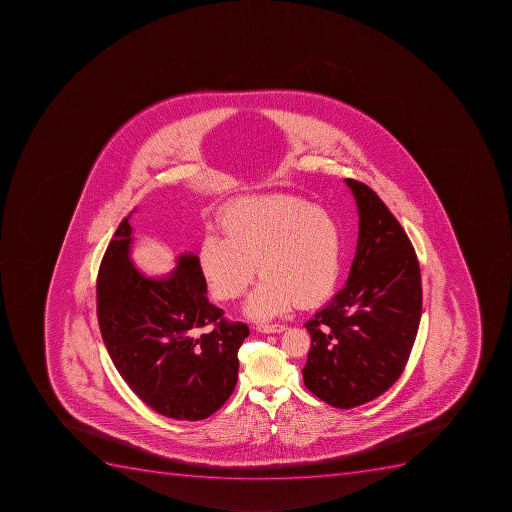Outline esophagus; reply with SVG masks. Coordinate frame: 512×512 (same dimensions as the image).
<instances>
[{
  "label": "esophagus",
  "instance_id": "esophagus-1",
  "mask_svg": "<svg viewBox=\"0 0 512 512\" xmlns=\"http://www.w3.org/2000/svg\"><path fill=\"white\" fill-rule=\"evenodd\" d=\"M256 329L262 334H279L285 331V326L284 324H259Z\"/></svg>",
  "mask_w": 512,
  "mask_h": 512
}]
</instances>
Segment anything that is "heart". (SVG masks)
Instances as JSON below:
<instances>
[{
	"label": "heart",
	"instance_id": "heart-1",
	"mask_svg": "<svg viewBox=\"0 0 512 512\" xmlns=\"http://www.w3.org/2000/svg\"><path fill=\"white\" fill-rule=\"evenodd\" d=\"M224 237L207 232L199 264L217 300L245 293L262 280L246 303L251 318L264 321L288 306H314L331 297L344 267L339 220L313 202L287 194L243 199L220 217Z\"/></svg>",
	"mask_w": 512,
	"mask_h": 512
}]
</instances>
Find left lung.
Masks as SVG:
<instances>
[{
    "label": "left lung",
    "mask_w": 512,
    "mask_h": 512,
    "mask_svg": "<svg viewBox=\"0 0 512 512\" xmlns=\"http://www.w3.org/2000/svg\"><path fill=\"white\" fill-rule=\"evenodd\" d=\"M360 215L347 285L305 324L303 379L335 408L376 399L407 365L421 316V277L407 233L378 194L347 178Z\"/></svg>",
    "instance_id": "8db88e82"
}]
</instances>
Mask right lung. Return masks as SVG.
Segmentation results:
<instances>
[{
    "label": "right lung",
    "mask_w": 512,
    "mask_h": 512,
    "mask_svg": "<svg viewBox=\"0 0 512 512\" xmlns=\"http://www.w3.org/2000/svg\"><path fill=\"white\" fill-rule=\"evenodd\" d=\"M133 214V212H131ZM121 220L97 277V318L113 365L152 410L180 421L211 417L232 396L238 348L250 335L207 300L196 254L162 279L129 258L133 228Z\"/></svg>",
    "instance_id": "obj_1"
}]
</instances>
